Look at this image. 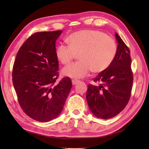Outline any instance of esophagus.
I'll use <instances>...</instances> for the list:
<instances>
[{
    "label": "esophagus",
    "instance_id": "34e87169",
    "mask_svg": "<svg viewBox=\"0 0 149 149\" xmlns=\"http://www.w3.org/2000/svg\"><path fill=\"white\" fill-rule=\"evenodd\" d=\"M78 83H79V81L78 80H76V79H73L72 80V84L73 85H75L76 84H77Z\"/></svg>",
    "mask_w": 149,
    "mask_h": 149
}]
</instances>
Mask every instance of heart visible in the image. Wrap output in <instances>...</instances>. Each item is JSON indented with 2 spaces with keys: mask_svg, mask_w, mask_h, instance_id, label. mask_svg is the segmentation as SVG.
<instances>
[{
  "mask_svg": "<svg viewBox=\"0 0 149 149\" xmlns=\"http://www.w3.org/2000/svg\"><path fill=\"white\" fill-rule=\"evenodd\" d=\"M69 45L60 44L56 57L66 65L79 55L80 61L65 66L63 73L78 79L87 75L90 70L101 73L109 67L116 56L118 47L114 38L98 30H84L71 34L67 38Z\"/></svg>",
  "mask_w": 149,
  "mask_h": 149,
  "instance_id": "b5f03b06",
  "label": "heart"
}]
</instances>
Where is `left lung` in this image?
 Wrapping results in <instances>:
<instances>
[{
	"label": "left lung",
	"instance_id": "8db88e82",
	"mask_svg": "<svg viewBox=\"0 0 149 149\" xmlns=\"http://www.w3.org/2000/svg\"><path fill=\"white\" fill-rule=\"evenodd\" d=\"M118 51L114 61L89 84L86 100L89 109L96 118L108 119L119 114L127 106L131 95L133 74L131 58L127 45L116 33Z\"/></svg>",
	"mask_w": 149,
	"mask_h": 149
}]
</instances>
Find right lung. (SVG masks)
<instances>
[{
  "instance_id": "add662e5",
  "label": "right lung",
  "mask_w": 149,
  "mask_h": 149,
  "mask_svg": "<svg viewBox=\"0 0 149 149\" xmlns=\"http://www.w3.org/2000/svg\"><path fill=\"white\" fill-rule=\"evenodd\" d=\"M61 30L31 35L20 48L13 63L12 82L25 113L40 122H48L61 112L72 88L68 77H58L56 40Z\"/></svg>"
}]
</instances>
